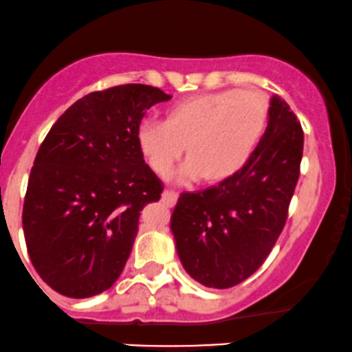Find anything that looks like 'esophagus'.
Masks as SVG:
<instances>
[{
  "instance_id": "34e87169",
  "label": "esophagus",
  "mask_w": 352,
  "mask_h": 352,
  "mask_svg": "<svg viewBox=\"0 0 352 352\" xmlns=\"http://www.w3.org/2000/svg\"><path fill=\"white\" fill-rule=\"evenodd\" d=\"M177 199V192L176 191H171V190H166L162 192V203H164L166 206H173L176 203Z\"/></svg>"
}]
</instances>
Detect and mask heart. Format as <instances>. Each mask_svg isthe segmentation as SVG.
Returning a JSON list of instances; mask_svg holds the SVG:
<instances>
[{"label":"heart","mask_w":352,"mask_h":352,"mask_svg":"<svg viewBox=\"0 0 352 352\" xmlns=\"http://www.w3.org/2000/svg\"><path fill=\"white\" fill-rule=\"evenodd\" d=\"M268 126V100L260 92L225 89L176 102L166 119H146L135 129L141 156L168 176L183 153L191 156L176 173L179 181L208 176L223 181L240 173L258 149Z\"/></svg>","instance_id":"obj_1"}]
</instances>
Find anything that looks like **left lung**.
<instances>
[{
	"mask_svg": "<svg viewBox=\"0 0 352 352\" xmlns=\"http://www.w3.org/2000/svg\"><path fill=\"white\" fill-rule=\"evenodd\" d=\"M302 149L304 132L296 114L272 96L265 135L248 164L217 186L177 198L171 232L191 278L230 289L258 270L285 225Z\"/></svg>",
	"mask_w": 352,
	"mask_h": 352,
	"instance_id": "8db88e82",
	"label": "left lung"
}]
</instances>
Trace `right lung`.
Returning <instances> with one entry per match:
<instances>
[{"label": "right lung", "instance_id": "add662e5", "mask_svg": "<svg viewBox=\"0 0 352 352\" xmlns=\"http://www.w3.org/2000/svg\"><path fill=\"white\" fill-rule=\"evenodd\" d=\"M169 99L142 84L92 92L70 105L41 142L23 233L36 274L62 296H97L124 270L139 214L162 192L135 129L147 109Z\"/></svg>", "mask_w": 352, "mask_h": 352}]
</instances>
